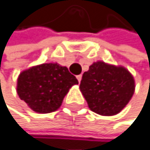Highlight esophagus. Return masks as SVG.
<instances>
[{
  "label": "esophagus",
  "mask_w": 150,
  "mask_h": 150,
  "mask_svg": "<svg viewBox=\"0 0 150 150\" xmlns=\"http://www.w3.org/2000/svg\"><path fill=\"white\" fill-rule=\"evenodd\" d=\"M76 78H77L78 82H80V81H81V78H82V76H81V74H78V76H76Z\"/></svg>",
  "instance_id": "34e87169"
}]
</instances>
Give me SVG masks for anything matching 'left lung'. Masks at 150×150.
Segmentation results:
<instances>
[{
    "label": "left lung",
    "mask_w": 150,
    "mask_h": 150,
    "mask_svg": "<svg viewBox=\"0 0 150 150\" xmlns=\"http://www.w3.org/2000/svg\"><path fill=\"white\" fill-rule=\"evenodd\" d=\"M79 89L92 111L101 116H114L131 100L135 80L125 67L97 61L83 74Z\"/></svg>",
    "instance_id": "1"
}]
</instances>
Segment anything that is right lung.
<instances>
[{
    "label": "right lung",
    "mask_w": 150,
    "mask_h": 150,
    "mask_svg": "<svg viewBox=\"0 0 150 150\" xmlns=\"http://www.w3.org/2000/svg\"><path fill=\"white\" fill-rule=\"evenodd\" d=\"M76 76L58 63H44L23 71L17 79V94L31 110L47 114L54 112L74 85Z\"/></svg>",
    "instance_id": "1"
}]
</instances>
